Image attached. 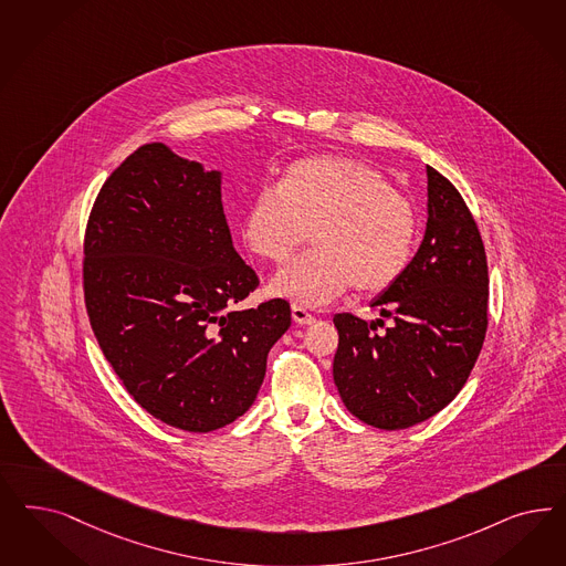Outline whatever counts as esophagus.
Here are the masks:
<instances>
[{"instance_id":"esophagus-1","label":"esophagus","mask_w":566,"mask_h":566,"mask_svg":"<svg viewBox=\"0 0 566 566\" xmlns=\"http://www.w3.org/2000/svg\"><path fill=\"white\" fill-rule=\"evenodd\" d=\"M292 316L293 321H295L297 325H312V323L316 321V316H314V314H311V312L306 311L304 306H300V304H293Z\"/></svg>"}]
</instances>
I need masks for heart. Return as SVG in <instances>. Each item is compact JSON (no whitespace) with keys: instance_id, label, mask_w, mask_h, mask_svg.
I'll return each instance as SVG.
<instances>
[{"instance_id":"1","label":"heart","mask_w":566,"mask_h":566,"mask_svg":"<svg viewBox=\"0 0 566 566\" xmlns=\"http://www.w3.org/2000/svg\"><path fill=\"white\" fill-rule=\"evenodd\" d=\"M316 250L276 274L273 290L323 306L347 290L379 295L408 271L419 241L415 201L379 168L352 158L293 163L279 187H262L243 217L258 258L285 264L308 239Z\"/></svg>"}]
</instances>
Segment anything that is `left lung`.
Instances as JSON below:
<instances>
[{
	"label": "left lung",
	"mask_w": 566,
	"mask_h": 566,
	"mask_svg": "<svg viewBox=\"0 0 566 566\" xmlns=\"http://www.w3.org/2000/svg\"><path fill=\"white\" fill-rule=\"evenodd\" d=\"M429 219L400 281L373 300L384 321L333 316V381L347 410L385 431L431 419L467 384L488 331L490 276L479 227L460 191L427 166Z\"/></svg>",
	"instance_id": "1"
}]
</instances>
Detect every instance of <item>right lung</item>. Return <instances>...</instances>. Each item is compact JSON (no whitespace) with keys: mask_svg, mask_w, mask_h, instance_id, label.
<instances>
[{"mask_svg":"<svg viewBox=\"0 0 566 566\" xmlns=\"http://www.w3.org/2000/svg\"><path fill=\"white\" fill-rule=\"evenodd\" d=\"M83 252L93 335L133 400L189 433L254 403L292 308H233L260 279L233 248L220 172L165 144L137 147L93 201Z\"/></svg>","mask_w":566,"mask_h":566,"instance_id":"right-lung-1","label":"right lung"}]
</instances>
